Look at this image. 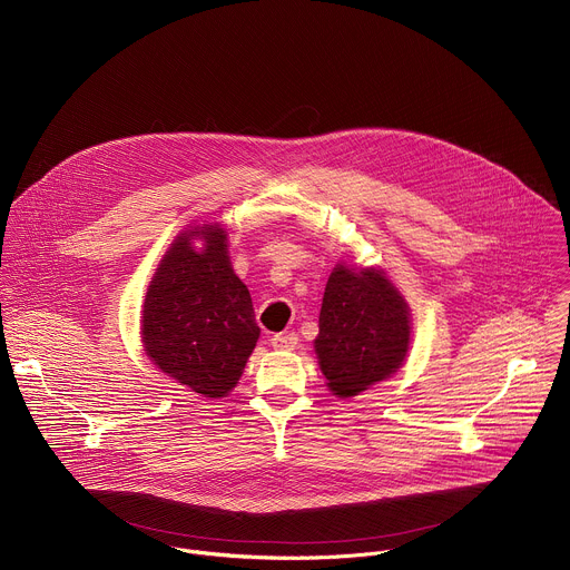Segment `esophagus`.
Instances as JSON below:
<instances>
[{
	"instance_id": "obj_1",
	"label": "esophagus",
	"mask_w": 570,
	"mask_h": 570,
	"mask_svg": "<svg viewBox=\"0 0 570 570\" xmlns=\"http://www.w3.org/2000/svg\"><path fill=\"white\" fill-rule=\"evenodd\" d=\"M271 344L277 351H291L297 344V335L295 333H277V335L271 337Z\"/></svg>"
}]
</instances>
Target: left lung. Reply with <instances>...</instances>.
I'll return each instance as SVG.
<instances>
[{
	"instance_id": "left-lung-1",
	"label": "left lung",
	"mask_w": 570,
	"mask_h": 570,
	"mask_svg": "<svg viewBox=\"0 0 570 570\" xmlns=\"http://www.w3.org/2000/svg\"><path fill=\"white\" fill-rule=\"evenodd\" d=\"M410 348V308L383 271L337 266L324 288L315 353L328 390L351 399L385 381Z\"/></svg>"
}]
</instances>
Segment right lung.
I'll use <instances>...</instances> for the list:
<instances>
[{"mask_svg": "<svg viewBox=\"0 0 570 570\" xmlns=\"http://www.w3.org/2000/svg\"><path fill=\"white\" fill-rule=\"evenodd\" d=\"M205 239L195 249L191 239ZM253 299L235 275L226 230L204 226L176 237L145 295L142 342L151 362L204 399L226 396L257 344Z\"/></svg>", "mask_w": 570, "mask_h": 570, "instance_id": "1", "label": "right lung"}]
</instances>
